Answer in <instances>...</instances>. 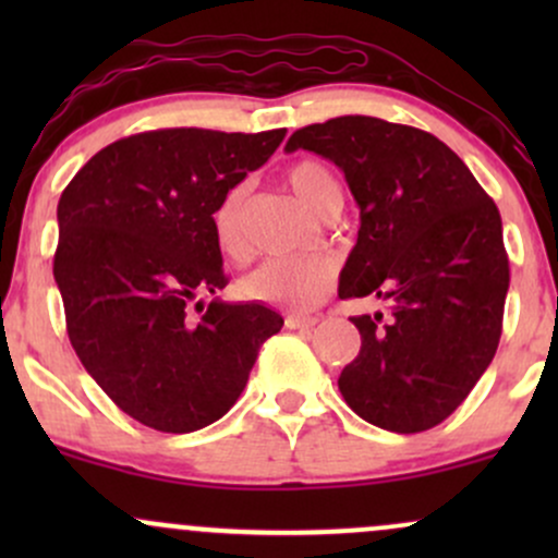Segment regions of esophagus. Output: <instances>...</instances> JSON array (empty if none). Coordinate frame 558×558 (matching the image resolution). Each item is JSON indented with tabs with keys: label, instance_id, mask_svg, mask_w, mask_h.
Returning a JSON list of instances; mask_svg holds the SVG:
<instances>
[{
	"label": "esophagus",
	"instance_id": "obj_1",
	"mask_svg": "<svg viewBox=\"0 0 558 558\" xmlns=\"http://www.w3.org/2000/svg\"><path fill=\"white\" fill-rule=\"evenodd\" d=\"M317 325V317L312 315H288L286 317V328L288 330H310Z\"/></svg>",
	"mask_w": 558,
	"mask_h": 558
}]
</instances>
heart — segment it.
<instances>
[{
  "label": "heart",
  "instance_id": "b5f03b06",
  "mask_svg": "<svg viewBox=\"0 0 558 558\" xmlns=\"http://www.w3.org/2000/svg\"><path fill=\"white\" fill-rule=\"evenodd\" d=\"M286 181L304 207L319 217L341 209L343 191L328 165L317 159H301L286 172ZM246 185L239 183L217 204L213 217L215 243L228 259H243L248 254L246 228ZM336 280V265L325 257H286L270 259L241 280V293L248 301L283 306L291 312H310L323 304Z\"/></svg>",
  "mask_w": 558,
  "mask_h": 558
}]
</instances>
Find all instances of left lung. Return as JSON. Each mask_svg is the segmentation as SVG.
Listing matches in <instances>:
<instances>
[{
	"mask_svg": "<svg viewBox=\"0 0 558 558\" xmlns=\"http://www.w3.org/2000/svg\"><path fill=\"white\" fill-rule=\"evenodd\" d=\"M296 149L336 162L360 204L338 296L390 306L388 317H351L362 349L338 388L369 425L430 430L498 349L509 291L498 207L462 159L420 128L343 114L299 128L286 144Z\"/></svg>",
	"mask_w": 558,
	"mask_h": 558,
	"instance_id": "left-lung-1",
	"label": "left lung"
}]
</instances>
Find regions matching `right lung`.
I'll return each instance as SVG.
<instances>
[{"instance_id":"obj_1","label":"right lung","mask_w":558,"mask_h":558,"mask_svg":"<svg viewBox=\"0 0 558 558\" xmlns=\"http://www.w3.org/2000/svg\"><path fill=\"white\" fill-rule=\"evenodd\" d=\"M286 128H165L114 141L57 204L54 280L86 373L128 417L159 433L213 425L246 388L259 345L283 328L262 304L209 301L228 286L213 217Z\"/></svg>"}]
</instances>
